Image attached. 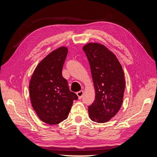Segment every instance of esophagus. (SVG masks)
Listing matches in <instances>:
<instances>
[{
    "mask_svg": "<svg viewBox=\"0 0 157 157\" xmlns=\"http://www.w3.org/2000/svg\"><path fill=\"white\" fill-rule=\"evenodd\" d=\"M83 93H84V92L82 91V90H80V91H79V92H78L77 93V96H78V99H81V98H82Z\"/></svg>",
    "mask_w": 157,
    "mask_h": 157,
    "instance_id": "obj_1",
    "label": "esophagus"
}]
</instances>
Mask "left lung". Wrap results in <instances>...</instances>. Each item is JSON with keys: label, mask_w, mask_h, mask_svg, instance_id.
<instances>
[{"label": "left lung", "mask_w": 157, "mask_h": 157, "mask_svg": "<svg viewBox=\"0 0 157 157\" xmlns=\"http://www.w3.org/2000/svg\"><path fill=\"white\" fill-rule=\"evenodd\" d=\"M88 59L96 92L88 107L90 118L104 123L115 117L121 107L125 88L124 74L116 56L99 43H88L82 48Z\"/></svg>", "instance_id": "8db88e82"}]
</instances>
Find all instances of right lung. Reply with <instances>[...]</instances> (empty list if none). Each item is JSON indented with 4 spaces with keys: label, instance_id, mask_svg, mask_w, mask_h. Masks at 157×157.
<instances>
[{
    "label": "right lung",
    "instance_id": "right-lung-1",
    "mask_svg": "<svg viewBox=\"0 0 157 157\" xmlns=\"http://www.w3.org/2000/svg\"><path fill=\"white\" fill-rule=\"evenodd\" d=\"M62 46L47 55L36 66L29 83L32 106L40 119L48 124H57L67 118L73 100L78 96L71 92L62 68L67 55Z\"/></svg>",
    "mask_w": 157,
    "mask_h": 157
}]
</instances>
